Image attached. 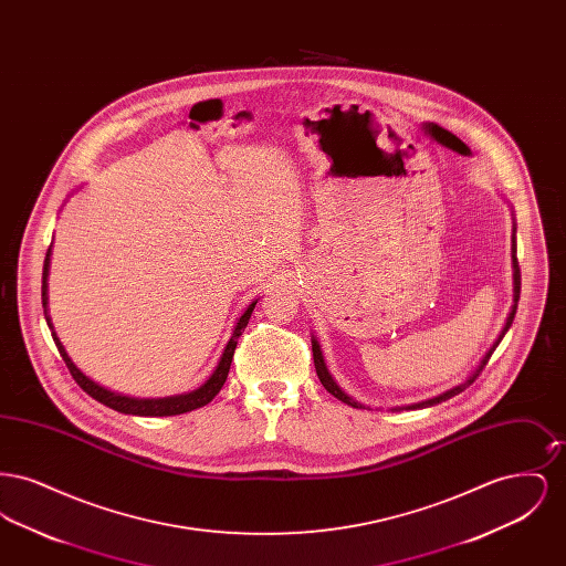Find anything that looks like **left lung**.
Instances as JSON below:
<instances>
[{"label":"left lung","instance_id":"obj_1","mask_svg":"<svg viewBox=\"0 0 566 566\" xmlns=\"http://www.w3.org/2000/svg\"><path fill=\"white\" fill-rule=\"evenodd\" d=\"M512 261H513V305L512 312H510V316H507V323L503 326V331H501V335L496 337V342L492 344V348L485 352L484 358H482V363L478 365V369L469 376V379L464 381V384H458L454 388H450V390H446V392H441L439 397H432V399H427V401H420V403L407 405V409H422V407H432V405L441 403V401H448V399H452L454 395H460L467 386H471L473 381H475V377L482 374V369L485 367V363L490 360V356H492V352L496 350V346L501 344V339L505 337V333L510 331V326L513 323V316H515V310H517V301H520V265H517V254H515V227H513V235H512ZM312 352H314V365H316V374H318V379L323 381L324 388L333 395V397H337L339 401H344V403L352 405V407H365L363 403H358V401H354L352 397H348L339 386H337V381L331 377L328 374V369H326V365H324L323 352H321V344L312 337ZM397 409H401V407H395V411Z\"/></svg>","mask_w":566,"mask_h":566}]
</instances>
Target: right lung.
Wrapping results in <instances>:
<instances>
[{"mask_svg":"<svg viewBox=\"0 0 566 566\" xmlns=\"http://www.w3.org/2000/svg\"><path fill=\"white\" fill-rule=\"evenodd\" d=\"M49 263H51V248H49V252H46L44 271H42V305H44L46 323H49L51 331H53V324H51V318H49V314H46V303H49V293H46V291H49V284H46ZM254 305H256V301H252V303L245 307V312H243L242 316H240V321H238L235 328H233V335H231L227 348H224L220 360H218V365H216L214 374L208 377L206 384H201L197 390L187 392V395H176V397L135 399V397H125V395L112 392L108 388L95 384L93 379H88V377L82 374L81 369L72 363V358L67 356L65 348L61 346V342H59V337H56L54 331L53 339L54 344H56V348H59V354L63 356V360H65V365H67V369H70V374L76 379V384L81 386L86 395H91L95 401L108 405L109 409L120 411V413H129V416H178V413H187V411H192V409H199V407L210 403L216 395L220 392L222 384L227 381V376H229V369H231V360H233V352H235V346H238V339H240L243 328L248 326V321H250V316H252Z\"/></svg>","mask_w":566,"mask_h":566,"instance_id":"add662e5","label":"right lung"}]
</instances>
